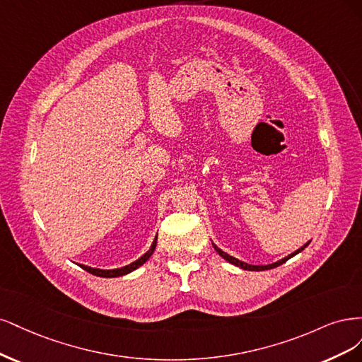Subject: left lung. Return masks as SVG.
<instances>
[{
    "mask_svg": "<svg viewBox=\"0 0 362 362\" xmlns=\"http://www.w3.org/2000/svg\"><path fill=\"white\" fill-rule=\"evenodd\" d=\"M311 240H308L304 247H300L299 250H296L295 252H291V254H288L287 257H284V259H281V260H278V262H275V263H271V264H250V263H245V262H242V260H238L236 257H233V255H230V254H227L226 251H223V250H219L216 245L212 242V245H214V248H215V251L221 255V257H223L224 260H227L228 263H231V264H235V266H239L240 269H245V271H267V269H272V267H276V266H279V264H283V263H286L288 259H291L293 257V255H296V254H299L302 250H305L307 247H308V243H310Z\"/></svg>",
    "mask_w": 362,
    "mask_h": 362,
    "instance_id": "obj_1",
    "label": "left lung"
}]
</instances>
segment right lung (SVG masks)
Here are the masks:
<instances>
[{"label": "right lung", "mask_w": 362, "mask_h": 362, "mask_svg": "<svg viewBox=\"0 0 362 362\" xmlns=\"http://www.w3.org/2000/svg\"><path fill=\"white\" fill-rule=\"evenodd\" d=\"M156 240H158V239L155 238V240H153V243H151V247L148 248V251H147L146 254H143L141 257H139L138 260L132 262L131 264H126V266H123V267H117V269H98V267H91V266H86V264H79V266L83 267L84 271L93 274V275H96V276H102V278L123 276V275H127V274L134 272L135 269H138L139 266H143V264L150 259V255L153 254V251H155V248H156Z\"/></svg>", "instance_id": "obj_1"}]
</instances>
